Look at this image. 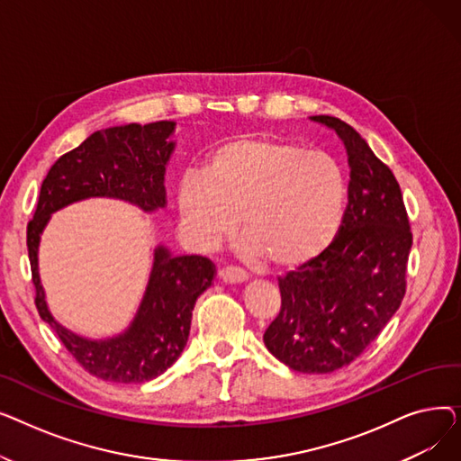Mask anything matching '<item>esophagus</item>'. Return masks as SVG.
<instances>
[{
  "mask_svg": "<svg viewBox=\"0 0 461 461\" xmlns=\"http://www.w3.org/2000/svg\"><path fill=\"white\" fill-rule=\"evenodd\" d=\"M249 276L245 271H240L237 267H222L218 271V280L224 282V284H240L245 282Z\"/></svg>",
  "mask_w": 461,
  "mask_h": 461,
  "instance_id": "esophagus-1",
  "label": "esophagus"
}]
</instances>
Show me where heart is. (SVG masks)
<instances>
[{"label": "heart", "instance_id": "b5f03b06", "mask_svg": "<svg viewBox=\"0 0 461 461\" xmlns=\"http://www.w3.org/2000/svg\"><path fill=\"white\" fill-rule=\"evenodd\" d=\"M346 174L332 155L275 136H240L214 148L205 172L188 167L177 205L194 243L214 249L239 224L243 252L292 269L320 256L340 230Z\"/></svg>", "mask_w": 461, "mask_h": 461}]
</instances>
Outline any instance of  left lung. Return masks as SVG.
<instances>
[{
	"label": "left lung",
	"instance_id": "8db88e82",
	"mask_svg": "<svg viewBox=\"0 0 461 461\" xmlns=\"http://www.w3.org/2000/svg\"><path fill=\"white\" fill-rule=\"evenodd\" d=\"M312 119L346 145L348 207L332 243L278 278L282 308L263 342L292 370L329 374L360 357L400 308L413 233L391 167L346 121Z\"/></svg>",
	"mask_w": 461,
	"mask_h": 461
}]
</instances>
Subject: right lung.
<instances>
[{
	"label": "right lung",
	"instance_id": "right-lung-1",
	"mask_svg": "<svg viewBox=\"0 0 461 461\" xmlns=\"http://www.w3.org/2000/svg\"><path fill=\"white\" fill-rule=\"evenodd\" d=\"M174 121L96 131L77 149L61 155L41 185L37 209L28 222V254L39 316L54 329L67 351L91 375L112 383H143L164 374L183 353L192 310L211 285L212 263L203 256H172L155 250L148 289L132 325L110 340H87L61 327L48 312L37 269L39 239L50 214L72 202L108 196L143 211L166 205L164 174L174 141Z\"/></svg>",
	"mask_w": 461,
	"mask_h": 461
}]
</instances>
